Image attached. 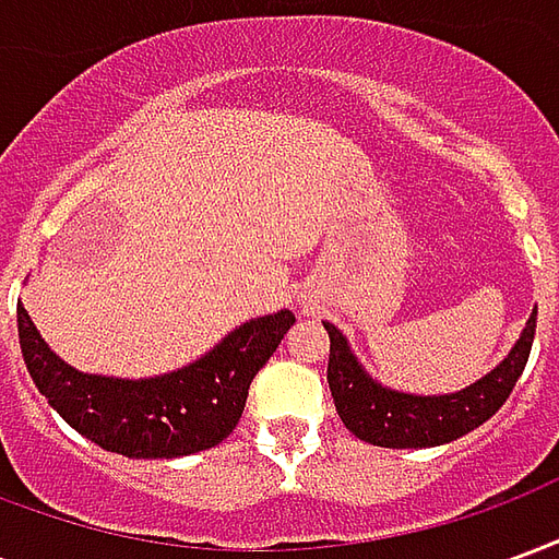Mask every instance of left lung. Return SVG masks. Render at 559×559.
<instances>
[{
	"mask_svg": "<svg viewBox=\"0 0 559 559\" xmlns=\"http://www.w3.org/2000/svg\"><path fill=\"white\" fill-rule=\"evenodd\" d=\"M323 326L329 332V389L335 411L350 433L383 449H428L464 437L503 407L530 359L536 335V308L527 326L521 329L515 347L488 374L443 395H416L383 386L356 359L347 335L335 323Z\"/></svg>",
	"mask_w": 559,
	"mask_h": 559,
	"instance_id": "left-lung-1",
	"label": "left lung"
}]
</instances>
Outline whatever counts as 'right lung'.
<instances>
[{
  "mask_svg": "<svg viewBox=\"0 0 559 559\" xmlns=\"http://www.w3.org/2000/svg\"><path fill=\"white\" fill-rule=\"evenodd\" d=\"M296 323L287 308L254 317L194 362L155 377L86 374L59 359L17 302L23 362L47 404L86 440L126 457H182L239 425L254 374Z\"/></svg>",
  "mask_w": 559,
  "mask_h": 559,
  "instance_id": "1",
  "label": "right lung"
}]
</instances>
